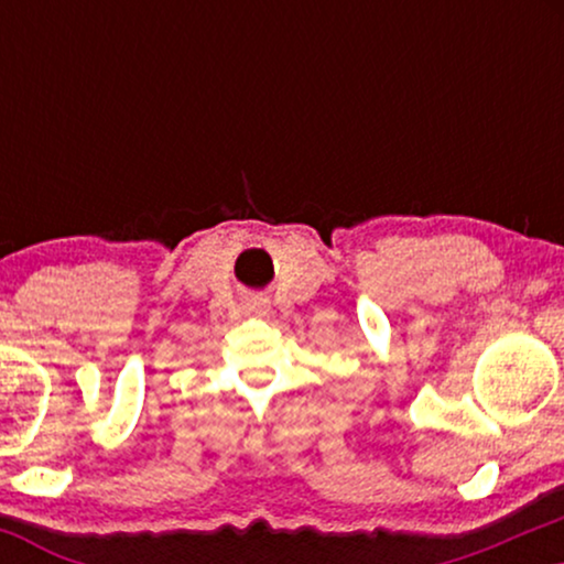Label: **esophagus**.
Here are the masks:
<instances>
[{"mask_svg": "<svg viewBox=\"0 0 564 564\" xmlns=\"http://www.w3.org/2000/svg\"><path fill=\"white\" fill-rule=\"evenodd\" d=\"M267 307H269V303L264 297H251V300H246V303H243V311L253 313V315H264Z\"/></svg>", "mask_w": 564, "mask_h": 564, "instance_id": "1", "label": "esophagus"}]
</instances>
